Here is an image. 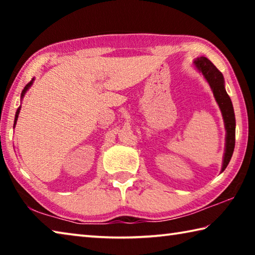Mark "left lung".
Instances as JSON below:
<instances>
[{
	"mask_svg": "<svg viewBox=\"0 0 255 255\" xmlns=\"http://www.w3.org/2000/svg\"><path fill=\"white\" fill-rule=\"evenodd\" d=\"M195 65L199 70L213 90L216 101L221 108L224 123L226 129V148L224 155L222 172L226 169L230 163L235 147V115L231 98L224 86V76L222 72L216 67L208 58L200 57L195 60Z\"/></svg>",
	"mask_w": 255,
	"mask_h": 255,
	"instance_id": "obj_1",
	"label": "left lung"
}]
</instances>
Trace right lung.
<instances>
[{"mask_svg":"<svg viewBox=\"0 0 255 255\" xmlns=\"http://www.w3.org/2000/svg\"><path fill=\"white\" fill-rule=\"evenodd\" d=\"M32 82H33V79L29 82V83L25 85V88L23 89V91H22V93H21V98H23V96H24V93H25V91H27V90L30 88V85L32 84ZM19 112H20V108L18 110H16V114H15V119H14V125H15V123H16V119H18V116H19Z\"/></svg>","mask_w":255,"mask_h":255,"instance_id":"add662e5","label":"right lung"}]
</instances>
